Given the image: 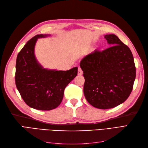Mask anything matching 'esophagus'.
Returning <instances> with one entry per match:
<instances>
[{"label": "esophagus", "instance_id": "1", "mask_svg": "<svg viewBox=\"0 0 148 148\" xmlns=\"http://www.w3.org/2000/svg\"><path fill=\"white\" fill-rule=\"evenodd\" d=\"M78 74L79 75H82L83 74V71L82 70V69L80 67H78Z\"/></svg>", "mask_w": 148, "mask_h": 148}]
</instances>
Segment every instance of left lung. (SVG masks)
Masks as SVG:
<instances>
[{"instance_id":"left-lung-1","label":"left lung","mask_w":148,"mask_h":148,"mask_svg":"<svg viewBox=\"0 0 148 148\" xmlns=\"http://www.w3.org/2000/svg\"><path fill=\"white\" fill-rule=\"evenodd\" d=\"M104 38L112 46L95 50L80 62L85 79L83 91L87 101L101 109L114 108L130 95L136 67L130 48L115 34Z\"/></svg>"}]
</instances>
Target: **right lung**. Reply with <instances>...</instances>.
I'll use <instances>...</instances> for the list:
<instances>
[{
  "label": "right lung",
  "mask_w": 148,
  "mask_h": 148,
  "mask_svg": "<svg viewBox=\"0 0 148 148\" xmlns=\"http://www.w3.org/2000/svg\"><path fill=\"white\" fill-rule=\"evenodd\" d=\"M38 34L29 39L17 56L15 84L25 102L33 109L50 110L60 105L64 89L78 73V68L58 71L43 69L34 56L38 38L46 37Z\"/></svg>",
  "instance_id": "obj_1"
}]
</instances>
